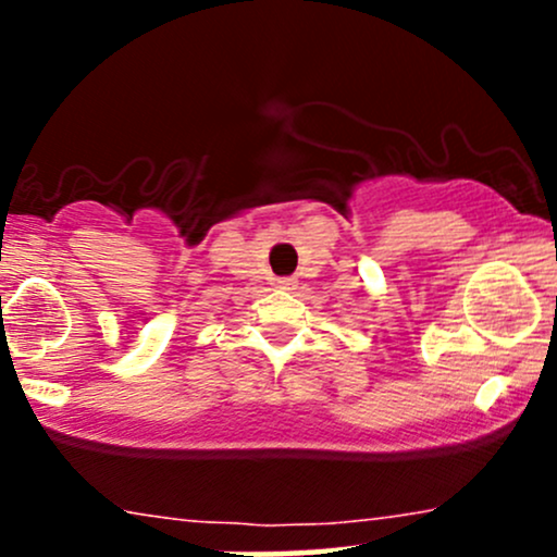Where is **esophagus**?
Returning <instances> with one entry per match:
<instances>
[{
	"label": "esophagus",
	"mask_w": 557,
	"mask_h": 557,
	"mask_svg": "<svg viewBox=\"0 0 557 557\" xmlns=\"http://www.w3.org/2000/svg\"><path fill=\"white\" fill-rule=\"evenodd\" d=\"M277 285L283 287V290H296L298 287V280L296 277H280Z\"/></svg>",
	"instance_id": "1"
}]
</instances>
